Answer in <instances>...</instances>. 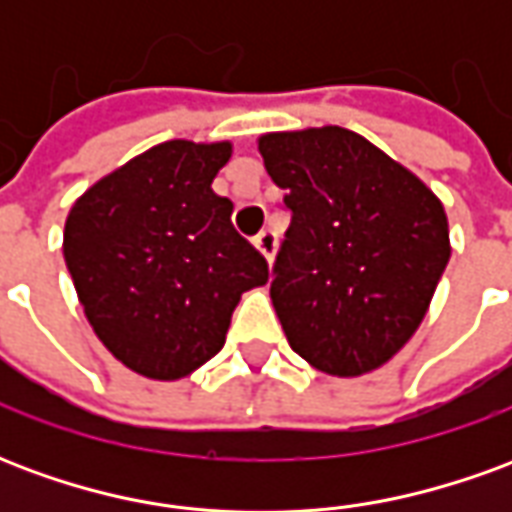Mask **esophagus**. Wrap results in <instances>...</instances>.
I'll use <instances>...</instances> for the list:
<instances>
[{
    "label": "esophagus",
    "instance_id": "esophagus-1",
    "mask_svg": "<svg viewBox=\"0 0 512 512\" xmlns=\"http://www.w3.org/2000/svg\"><path fill=\"white\" fill-rule=\"evenodd\" d=\"M255 246L257 252L271 263V260H274V252H277V235L271 233V230H263V233L255 235Z\"/></svg>",
    "mask_w": 512,
    "mask_h": 512
}]
</instances>
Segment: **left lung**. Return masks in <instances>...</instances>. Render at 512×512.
Returning a JSON list of instances; mask_svg holds the SVG:
<instances>
[{
  "label": "left lung",
  "instance_id": "8db88e82",
  "mask_svg": "<svg viewBox=\"0 0 512 512\" xmlns=\"http://www.w3.org/2000/svg\"><path fill=\"white\" fill-rule=\"evenodd\" d=\"M257 150L290 211L271 279L290 348L340 378L386 365L419 329L450 260L444 205L348 128L263 134Z\"/></svg>",
  "mask_w": 512,
  "mask_h": 512
}]
</instances>
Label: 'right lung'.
Wrapping results in <instances>:
<instances>
[{"mask_svg": "<svg viewBox=\"0 0 512 512\" xmlns=\"http://www.w3.org/2000/svg\"><path fill=\"white\" fill-rule=\"evenodd\" d=\"M230 142L172 139L93 183L65 219L62 255L98 340L128 370L178 381L222 351L266 257L211 189Z\"/></svg>", "mask_w": 512, "mask_h": 512, "instance_id": "obj_1", "label": "right lung"}]
</instances>
